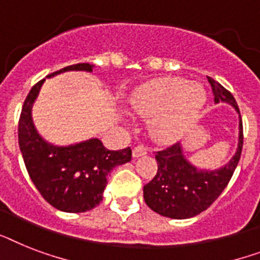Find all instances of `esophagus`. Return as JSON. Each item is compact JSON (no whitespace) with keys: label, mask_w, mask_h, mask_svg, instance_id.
<instances>
[{"label":"esophagus","mask_w":260,"mask_h":260,"mask_svg":"<svg viewBox=\"0 0 260 260\" xmlns=\"http://www.w3.org/2000/svg\"><path fill=\"white\" fill-rule=\"evenodd\" d=\"M147 153V148H145L144 145H136L134 149H132V155L134 157H140V156L145 155Z\"/></svg>","instance_id":"34e87169"}]
</instances>
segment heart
Masks as SVG:
<instances>
[{
	"label": "heart",
	"mask_w": 260,
	"mask_h": 260,
	"mask_svg": "<svg viewBox=\"0 0 260 260\" xmlns=\"http://www.w3.org/2000/svg\"><path fill=\"white\" fill-rule=\"evenodd\" d=\"M207 100L204 86L179 77H163L141 86L129 99L131 108L152 117L156 139L174 141L196 119Z\"/></svg>",
	"instance_id": "1"
}]
</instances>
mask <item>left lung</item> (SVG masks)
Wrapping results in <instances>:
<instances>
[{"label": "left lung", "instance_id": "left-lung-1", "mask_svg": "<svg viewBox=\"0 0 260 260\" xmlns=\"http://www.w3.org/2000/svg\"><path fill=\"white\" fill-rule=\"evenodd\" d=\"M215 103H227L239 113V143L235 155L219 170L206 171L192 166L183 155L180 143L156 152L157 174L144 185V200L152 211L171 219H188L206 211L231 180L243 148V124L235 99L218 81L207 77Z\"/></svg>", "mask_w": 260, "mask_h": 260}]
</instances>
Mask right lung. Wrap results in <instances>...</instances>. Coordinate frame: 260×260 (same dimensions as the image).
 <instances>
[{"label": "right lung", "mask_w": 260, "mask_h": 260, "mask_svg": "<svg viewBox=\"0 0 260 260\" xmlns=\"http://www.w3.org/2000/svg\"><path fill=\"white\" fill-rule=\"evenodd\" d=\"M93 65L75 64L50 73L68 71L92 72ZM45 79L39 81L25 99L18 121V144L27 174L42 198L64 212H85L103 200L108 175L117 166L132 159L131 148L109 151L99 139H89L68 147L49 144L36 131L31 107Z\"/></svg>", "instance_id": "add662e5"}]
</instances>
